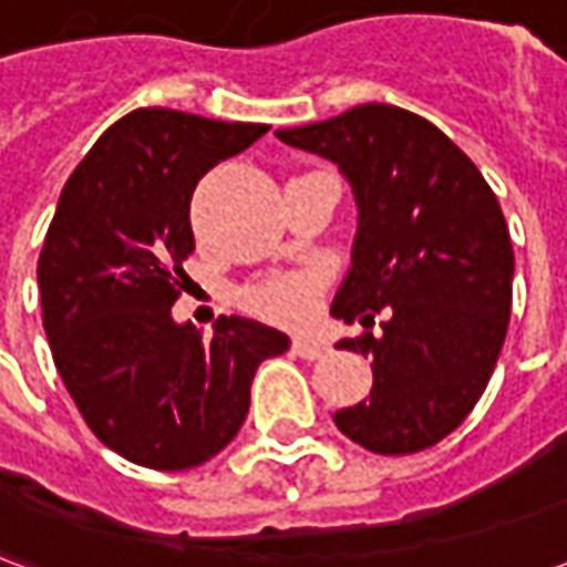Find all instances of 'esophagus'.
I'll return each instance as SVG.
<instances>
[{
    "mask_svg": "<svg viewBox=\"0 0 567 567\" xmlns=\"http://www.w3.org/2000/svg\"><path fill=\"white\" fill-rule=\"evenodd\" d=\"M297 358H307V361H316L328 352V346L321 343V340H312V337H295V343H291Z\"/></svg>",
    "mask_w": 567,
    "mask_h": 567,
    "instance_id": "34e87169",
    "label": "esophagus"
}]
</instances>
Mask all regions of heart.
I'll return each mask as SVG.
<instances>
[{
  "label": "heart",
  "instance_id": "obj_1",
  "mask_svg": "<svg viewBox=\"0 0 567 567\" xmlns=\"http://www.w3.org/2000/svg\"><path fill=\"white\" fill-rule=\"evenodd\" d=\"M319 272L295 270V272H272L258 282L246 285L239 291V303L255 312L260 319L279 321V324H295L307 319L316 291H319Z\"/></svg>",
  "mask_w": 567,
  "mask_h": 567
}]
</instances>
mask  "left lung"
Returning <instances> with one entry per match:
<instances>
[{
	"label": "left lung",
	"instance_id": "1",
	"mask_svg": "<svg viewBox=\"0 0 567 567\" xmlns=\"http://www.w3.org/2000/svg\"><path fill=\"white\" fill-rule=\"evenodd\" d=\"M276 136L337 163L355 190L352 270L331 312L364 328L385 316L380 337L337 343L373 361V389L333 422L380 455L427 450L474 410L507 337L513 246L498 197L446 133L398 105Z\"/></svg>",
	"mask_w": 567,
	"mask_h": 567
}]
</instances>
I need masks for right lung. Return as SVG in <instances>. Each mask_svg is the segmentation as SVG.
<instances>
[{
	"instance_id": "right-lung-1",
	"label": "right lung",
	"mask_w": 567,
	"mask_h": 567,
	"mask_svg": "<svg viewBox=\"0 0 567 567\" xmlns=\"http://www.w3.org/2000/svg\"><path fill=\"white\" fill-rule=\"evenodd\" d=\"M267 130L136 109L60 194L39 255L44 333L87 427L127 462H209L246 422L260 361L288 349L285 333L239 316H221L212 337L173 321L190 282L194 187Z\"/></svg>"
}]
</instances>
